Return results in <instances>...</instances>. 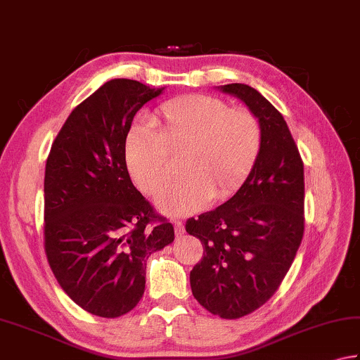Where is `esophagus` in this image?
<instances>
[{
    "mask_svg": "<svg viewBox=\"0 0 360 360\" xmlns=\"http://www.w3.org/2000/svg\"><path fill=\"white\" fill-rule=\"evenodd\" d=\"M174 229H175V235L181 236L185 233V226H183L181 221H174Z\"/></svg>",
    "mask_w": 360,
    "mask_h": 360,
    "instance_id": "1",
    "label": "esophagus"
}]
</instances>
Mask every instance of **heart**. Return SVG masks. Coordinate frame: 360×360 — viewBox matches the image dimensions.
Masks as SVG:
<instances>
[{
  "label": "heart",
  "mask_w": 360,
  "mask_h": 360,
  "mask_svg": "<svg viewBox=\"0 0 360 360\" xmlns=\"http://www.w3.org/2000/svg\"><path fill=\"white\" fill-rule=\"evenodd\" d=\"M158 131L134 125L125 141V161L136 186L157 195L171 180V157L185 153V175L158 199L166 214H191L213 198L224 200L252 171L262 146V128L252 112L229 108L208 96L167 101L157 117Z\"/></svg>",
  "instance_id": "heart-1"
}]
</instances>
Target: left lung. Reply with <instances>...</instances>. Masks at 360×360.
Instances as JSON below:
<instances>
[{
  "label": "left lung",
  "mask_w": 360,
  "mask_h": 360,
  "mask_svg": "<svg viewBox=\"0 0 360 360\" xmlns=\"http://www.w3.org/2000/svg\"><path fill=\"white\" fill-rule=\"evenodd\" d=\"M218 89L257 117L262 146L238 191L188 219L186 232L203 246L189 282L202 307L235 320L262 307L295 260L304 233V165L287 122L259 91L240 83Z\"/></svg>",
  "instance_id": "1"
}]
</instances>
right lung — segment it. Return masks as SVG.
I'll return each instance as SVG.
<instances>
[{
    "instance_id": "1",
    "label": "right lung",
    "mask_w": 360,
    "mask_h": 360,
    "mask_svg": "<svg viewBox=\"0 0 360 360\" xmlns=\"http://www.w3.org/2000/svg\"><path fill=\"white\" fill-rule=\"evenodd\" d=\"M165 87L116 78L79 103L45 166V252L59 285L92 315L117 318L146 290L147 259L174 241L131 183L125 141L131 122Z\"/></svg>"
}]
</instances>
